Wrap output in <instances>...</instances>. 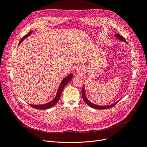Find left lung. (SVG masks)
Instances as JSON below:
<instances>
[{
  "label": "left lung",
  "instance_id": "8db88e82",
  "mask_svg": "<svg viewBox=\"0 0 147 147\" xmlns=\"http://www.w3.org/2000/svg\"><path fill=\"white\" fill-rule=\"evenodd\" d=\"M115 37H117L118 40H119L121 41H123V42H124L125 43H127V42L126 40V39L124 38L123 36H121V35H119V34H115ZM82 97H83V100L86 102V103L90 106L91 107L93 108V109H109V108H111L112 107H113L114 105H116L118 102L121 100V99H120L119 100H118V101L114 102L113 104H110V105H96L95 104H93L92 103V102L91 101L89 100L87 97L86 96V94H85V92H84V86H83V89H82Z\"/></svg>",
  "mask_w": 147,
  "mask_h": 147
}]
</instances>
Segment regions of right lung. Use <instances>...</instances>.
Segmentation results:
<instances>
[{
	"label": "right lung",
	"mask_w": 147,
	"mask_h": 147,
	"mask_svg": "<svg viewBox=\"0 0 147 147\" xmlns=\"http://www.w3.org/2000/svg\"><path fill=\"white\" fill-rule=\"evenodd\" d=\"M32 32H33V31L31 30L28 34H26V35H24V36L21 39V40H20V42L18 44V46L20 45L21 43L23 42L25 38H26L28 36H29V35L31 34V33H32ZM72 77H73V74H70L68 75V76H67L65 78H64L63 80H62V82H61V83L59 84L58 90H57V91L56 95L55 97V99L52 100L51 101L48 102V103H47V104H42V105H33V104H29V105L31 107H33L34 109H40V110H45V109H50V108L52 107H53L55 104H56L57 102L59 100L60 97H61V95L62 94V92H63L64 88L65 87L66 84H67L71 80H72Z\"/></svg>",
	"instance_id": "right-lung-1"
}]
</instances>
